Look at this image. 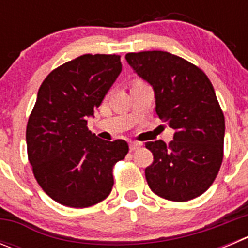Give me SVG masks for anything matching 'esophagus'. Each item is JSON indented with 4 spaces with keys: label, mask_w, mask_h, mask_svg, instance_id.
Segmentation results:
<instances>
[{
    "label": "esophagus",
    "mask_w": 248,
    "mask_h": 248,
    "mask_svg": "<svg viewBox=\"0 0 248 248\" xmlns=\"http://www.w3.org/2000/svg\"><path fill=\"white\" fill-rule=\"evenodd\" d=\"M140 146H141V144L138 143V141H130V143H129V148H130L131 151L137 150V149H139Z\"/></svg>",
    "instance_id": "obj_1"
}]
</instances>
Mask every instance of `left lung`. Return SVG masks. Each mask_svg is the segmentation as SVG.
<instances>
[{"instance_id": "obj_1", "label": "left lung", "mask_w": 248, "mask_h": 248, "mask_svg": "<svg viewBox=\"0 0 248 248\" xmlns=\"http://www.w3.org/2000/svg\"><path fill=\"white\" fill-rule=\"evenodd\" d=\"M125 59L153 87L156 114L175 130L169 145L145 144L154 155L145 169L149 187L170 201L198 198L212 185L223 159L225 117L211 82L200 68L169 52L128 53Z\"/></svg>"}]
</instances>
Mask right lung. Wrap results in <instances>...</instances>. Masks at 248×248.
<instances>
[{
    "label": "right lung",
    "mask_w": 248,
    "mask_h": 248,
    "mask_svg": "<svg viewBox=\"0 0 248 248\" xmlns=\"http://www.w3.org/2000/svg\"><path fill=\"white\" fill-rule=\"evenodd\" d=\"M120 72V56L83 54L39 87L26 130L28 160L39 186L61 205L83 209L110 194L113 168L128 154V143L99 139L87 119Z\"/></svg>",
    "instance_id": "1"
}]
</instances>
